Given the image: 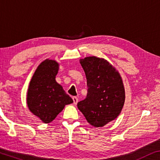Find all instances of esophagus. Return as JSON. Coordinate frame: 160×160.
Instances as JSON below:
<instances>
[{
    "mask_svg": "<svg viewBox=\"0 0 160 160\" xmlns=\"http://www.w3.org/2000/svg\"><path fill=\"white\" fill-rule=\"evenodd\" d=\"M72 101H73V103L75 104V105H76L77 103H78V97H72Z\"/></svg>",
    "mask_w": 160,
    "mask_h": 160,
    "instance_id": "1",
    "label": "esophagus"
}]
</instances>
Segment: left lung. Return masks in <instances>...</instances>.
<instances>
[{
    "label": "left lung",
    "instance_id": "8db88e82",
    "mask_svg": "<svg viewBox=\"0 0 160 160\" xmlns=\"http://www.w3.org/2000/svg\"><path fill=\"white\" fill-rule=\"evenodd\" d=\"M85 72L88 94L78 103V108L87 121L95 127H102L120 115L125 101L120 73L106 59L88 57L80 60Z\"/></svg>",
    "mask_w": 160,
    "mask_h": 160
}]
</instances>
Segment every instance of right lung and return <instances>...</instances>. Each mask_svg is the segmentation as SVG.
<instances>
[{"mask_svg": "<svg viewBox=\"0 0 160 160\" xmlns=\"http://www.w3.org/2000/svg\"><path fill=\"white\" fill-rule=\"evenodd\" d=\"M58 71L59 63L56 61H43L38 66L28 86V109L44 123H50L66 105L73 102L55 80Z\"/></svg>", "mask_w": 160, "mask_h": 160, "instance_id": "obj_1", "label": "right lung"}]
</instances>
